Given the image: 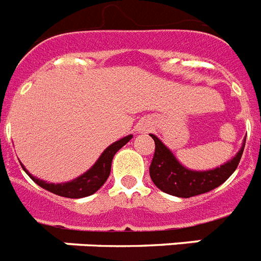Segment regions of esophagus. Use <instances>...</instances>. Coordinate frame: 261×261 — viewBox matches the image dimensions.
Listing matches in <instances>:
<instances>
[{
  "label": "esophagus",
  "instance_id": "obj_1",
  "mask_svg": "<svg viewBox=\"0 0 261 261\" xmlns=\"http://www.w3.org/2000/svg\"><path fill=\"white\" fill-rule=\"evenodd\" d=\"M141 130H147V126H145V125H143V126H141Z\"/></svg>",
  "mask_w": 261,
  "mask_h": 261
}]
</instances>
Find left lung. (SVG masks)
I'll use <instances>...</instances> for the list:
<instances>
[{
    "instance_id": "left-lung-1",
    "label": "left lung",
    "mask_w": 261,
    "mask_h": 261,
    "mask_svg": "<svg viewBox=\"0 0 261 261\" xmlns=\"http://www.w3.org/2000/svg\"><path fill=\"white\" fill-rule=\"evenodd\" d=\"M151 136L155 141V153L149 166L152 182L164 193L180 198L207 193L222 185L236 171L245 145L244 143L239 153L224 166L216 170L197 172L185 168L158 137L153 135Z\"/></svg>"
}]
</instances>
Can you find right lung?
Here are the masks:
<instances>
[{
    "label": "right lung",
    "mask_w": 261,
    "mask_h": 261,
    "mask_svg": "<svg viewBox=\"0 0 261 261\" xmlns=\"http://www.w3.org/2000/svg\"><path fill=\"white\" fill-rule=\"evenodd\" d=\"M132 139V136H126L121 140L116 141L112 145L106 148L103 153L99 156V159L97 160V163L91 167L90 170L85 172L82 176L74 179L72 182L68 183H60V185H54V183H45L40 179L33 178L32 175L29 174L28 171L25 170V172L32 178L33 182H36L37 185L43 189L51 191V193L60 195V197L66 198H83L87 195L94 194L97 190L101 189V186L106 182V179L109 178L110 168H112V160L113 156L116 155V152L120 149L121 147H124L125 144L128 143Z\"/></svg>",
    "instance_id": "1"
}]
</instances>
